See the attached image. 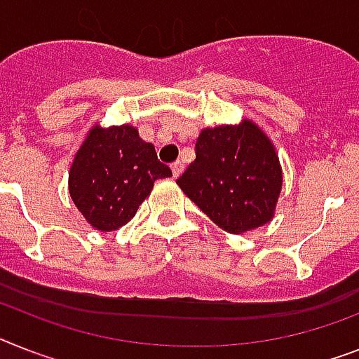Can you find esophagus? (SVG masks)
Returning a JSON list of instances; mask_svg holds the SVG:
<instances>
[{
	"mask_svg": "<svg viewBox=\"0 0 359 359\" xmlns=\"http://www.w3.org/2000/svg\"><path fill=\"white\" fill-rule=\"evenodd\" d=\"M170 168H172V176L177 177V176H180V174L183 172V163L182 161L172 163V167H170Z\"/></svg>",
	"mask_w": 359,
	"mask_h": 359,
	"instance_id": "obj_1",
	"label": "esophagus"
}]
</instances>
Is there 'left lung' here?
<instances>
[{
	"mask_svg": "<svg viewBox=\"0 0 359 359\" xmlns=\"http://www.w3.org/2000/svg\"><path fill=\"white\" fill-rule=\"evenodd\" d=\"M177 185L227 233L268 224L283 189V168L269 137L250 119L201 130L196 159Z\"/></svg>",
	"mask_w": 359,
	"mask_h": 359,
	"instance_id": "8db88e82",
	"label": "left lung"
}]
</instances>
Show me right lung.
<instances>
[{
    "mask_svg": "<svg viewBox=\"0 0 359 359\" xmlns=\"http://www.w3.org/2000/svg\"><path fill=\"white\" fill-rule=\"evenodd\" d=\"M172 170L130 124L90 130L69 168V196L88 224L115 231L128 224L159 177Z\"/></svg>",
    "mask_w": 359,
    "mask_h": 359,
    "instance_id": "1",
    "label": "right lung"
}]
</instances>
